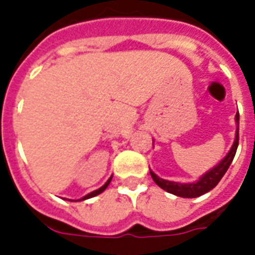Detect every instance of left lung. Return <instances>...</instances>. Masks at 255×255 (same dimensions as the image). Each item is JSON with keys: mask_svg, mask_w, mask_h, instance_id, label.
<instances>
[{"mask_svg": "<svg viewBox=\"0 0 255 255\" xmlns=\"http://www.w3.org/2000/svg\"><path fill=\"white\" fill-rule=\"evenodd\" d=\"M236 123H238V128H236V136L235 142L231 147L230 153L225 155L224 160L220 162L219 165H216L213 169H210L208 173H205L198 182L195 183H187V184H182V183L176 182H169V180H164L155 175L154 172L150 171V175L153 177L154 183L161 187L162 190H165L166 192H171L173 195L183 198H197L203 195L205 192L213 190L219 182L221 180V177L224 176L225 172L228 171L231 162L234 160V157L236 154V149H238V144H239V113H236Z\"/></svg>", "mask_w": 255, "mask_h": 255, "instance_id": "8db88e82", "label": "left lung"}]
</instances>
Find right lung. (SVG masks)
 Listing matches in <instances>:
<instances>
[{"label":"right lung","instance_id":"obj_1","mask_svg":"<svg viewBox=\"0 0 255 255\" xmlns=\"http://www.w3.org/2000/svg\"><path fill=\"white\" fill-rule=\"evenodd\" d=\"M111 180H112V177H111V179H109V180H108V182L105 183V184H104V186H102V187L98 188V190H95V191L90 192L89 195H86V197H83V198H82V199H80V201H84V199H89V198H93V197H95V195H98V194H101V192H102V191H105V188L108 187V186H109V183H111Z\"/></svg>","mask_w":255,"mask_h":255}]
</instances>
